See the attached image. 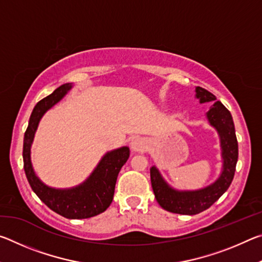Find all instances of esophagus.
Segmentation results:
<instances>
[{
	"mask_svg": "<svg viewBox=\"0 0 262 262\" xmlns=\"http://www.w3.org/2000/svg\"><path fill=\"white\" fill-rule=\"evenodd\" d=\"M145 148H147V142H145L144 139H142V137H135V139L132 141L133 151L142 152L144 151Z\"/></svg>",
	"mask_w": 262,
	"mask_h": 262,
	"instance_id": "1",
	"label": "esophagus"
}]
</instances>
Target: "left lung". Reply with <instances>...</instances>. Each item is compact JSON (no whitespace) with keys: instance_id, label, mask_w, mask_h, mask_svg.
I'll return each mask as SVG.
<instances>
[{"instance_id":"left-lung-1","label":"left lung","mask_w":262,"mask_h":262,"mask_svg":"<svg viewBox=\"0 0 262 262\" xmlns=\"http://www.w3.org/2000/svg\"><path fill=\"white\" fill-rule=\"evenodd\" d=\"M200 103L214 101L207 112V119L220 135L223 170L214 184L198 190H177L167 185L156 167L150 168V179L157 202L163 209L180 215H196L219 200L231 185L238 161V142L234 125L229 110L216 101V97L206 89H195Z\"/></svg>"}]
</instances>
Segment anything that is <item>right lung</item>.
<instances>
[{
    "mask_svg": "<svg viewBox=\"0 0 262 262\" xmlns=\"http://www.w3.org/2000/svg\"><path fill=\"white\" fill-rule=\"evenodd\" d=\"M70 89L72 84L66 83L34 106L24 134L23 161L26 178L38 198L56 214L69 220H82L101 214L112 203L118 174L129 157V148L122 147L104 155L90 177L76 187L56 189L43 184L33 171L31 144L42 115L59 103Z\"/></svg>",
    "mask_w": 262,
    "mask_h": 262,
    "instance_id": "1",
    "label": "right lung"
}]
</instances>
